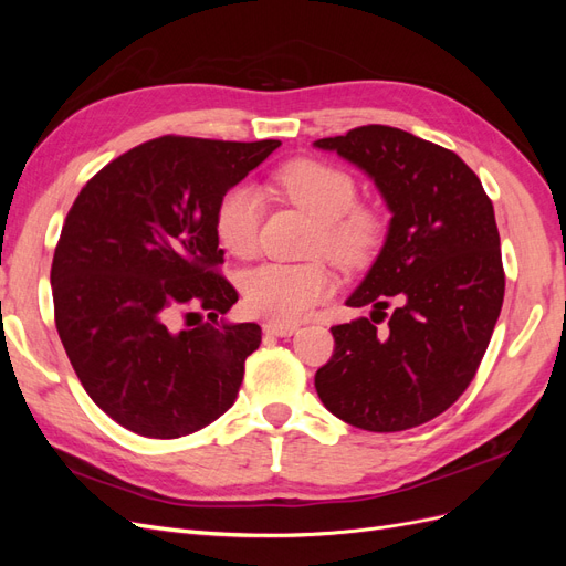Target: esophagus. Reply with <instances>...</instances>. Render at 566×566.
<instances>
[{
  "mask_svg": "<svg viewBox=\"0 0 566 566\" xmlns=\"http://www.w3.org/2000/svg\"><path fill=\"white\" fill-rule=\"evenodd\" d=\"M264 333L271 337H290L297 333V325L293 323H276V321H266L264 323Z\"/></svg>",
  "mask_w": 566,
  "mask_h": 566,
  "instance_id": "esophagus-1",
  "label": "esophagus"
}]
</instances>
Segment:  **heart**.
<instances>
[{"label":"heart","mask_w":566,"mask_h":566,"mask_svg":"<svg viewBox=\"0 0 566 566\" xmlns=\"http://www.w3.org/2000/svg\"><path fill=\"white\" fill-rule=\"evenodd\" d=\"M276 188L318 221L316 245L342 266H358L382 243V217L356 205V184L345 169L318 160H295L283 167ZM262 200L250 186H233L217 205L214 229L219 243L235 256L256 250ZM243 300L254 316L276 323H295L335 293L328 266L266 262L250 269L243 281Z\"/></svg>","instance_id":"1"}]
</instances>
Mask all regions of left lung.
<instances>
[{"label":"left lung","mask_w":566,"mask_h":566,"mask_svg":"<svg viewBox=\"0 0 566 566\" xmlns=\"http://www.w3.org/2000/svg\"><path fill=\"white\" fill-rule=\"evenodd\" d=\"M314 146L361 169L391 214L347 300L380 318L333 325L335 354L316 370V391L361 430H410L468 389L499 321L505 273L493 205L453 150L397 127H356ZM389 301L398 310L378 329Z\"/></svg>","instance_id":"left-lung-1"}]
</instances>
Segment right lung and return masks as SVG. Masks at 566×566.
<instances>
[{
    "label": "right lung",
    "instance_id": "right-lung-1",
    "mask_svg": "<svg viewBox=\"0 0 566 566\" xmlns=\"http://www.w3.org/2000/svg\"><path fill=\"white\" fill-rule=\"evenodd\" d=\"M281 146L160 136L87 181L51 264L56 328L92 401L150 439L202 430L233 406L256 323H229L214 229L229 188ZM188 308L189 328H171ZM209 314L190 328V316Z\"/></svg>",
    "mask_w": 566,
    "mask_h": 566
}]
</instances>
